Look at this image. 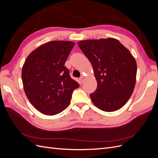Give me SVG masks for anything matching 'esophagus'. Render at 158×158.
<instances>
[{
	"instance_id": "34e87169",
	"label": "esophagus",
	"mask_w": 158,
	"mask_h": 158,
	"mask_svg": "<svg viewBox=\"0 0 158 158\" xmlns=\"http://www.w3.org/2000/svg\"><path fill=\"white\" fill-rule=\"evenodd\" d=\"M79 80H80V81L81 82V83H82V82H84V76H81V77L79 78Z\"/></svg>"
}]
</instances>
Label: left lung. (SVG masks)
Wrapping results in <instances>:
<instances>
[{
	"label": "left lung",
	"instance_id": "8db88e82",
	"mask_svg": "<svg viewBox=\"0 0 158 158\" xmlns=\"http://www.w3.org/2000/svg\"><path fill=\"white\" fill-rule=\"evenodd\" d=\"M92 65L98 86L90 94L93 103L112 112L125 106L136 84V62L117 40H88L78 43Z\"/></svg>",
	"mask_w": 158,
	"mask_h": 158
}]
</instances>
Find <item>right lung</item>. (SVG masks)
Wrapping results in <instances>:
<instances>
[{
    "label": "right lung",
    "mask_w": 158,
    "mask_h": 158,
    "mask_svg": "<svg viewBox=\"0 0 158 158\" xmlns=\"http://www.w3.org/2000/svg\"><path fill=\"white\" fill-rule=\"evenodd\" d=\"M74 46L73 41H49L33 51L24 62L23 89L33 106L43 114L55 115L63 111L79 87L64 66Z\"/></svg>",
    "instance_id": "right-lung-1"
}]
</instances>
